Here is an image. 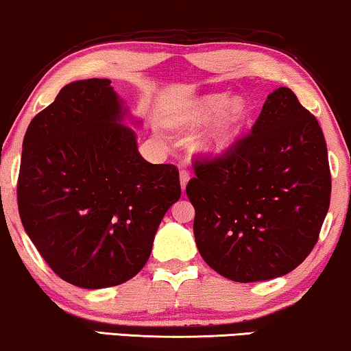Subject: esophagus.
<instances>
[{"label": "esophagus", "mask_w": 351, "mask_h": 351, "mask_svg": "<svg viewBox=\"0 0 351 351\" xmlns=\"http://www.w3.org/2000/svg\"><path fill=\"white\" fill-rule=\"evenodd\" d=\"M189 171L186 170V168H183V170L180 171V181H181V189H186V184H188V181H189Z\"/></svg>", "instance_id": "esophagus-1"}]
</instances>
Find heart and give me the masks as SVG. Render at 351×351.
Here are the masks:
<instances>
[{"label": "heart", "instance_id": "b5f03b06", "mask_svg": "<svg viewBox=\"0 0 351 351\" xmlns=\"http://www.w3.org/2000/svg\"><path fill=\"white\" fill-rule=\"evenodd\" d=\"M217 119L197 141L196 149L204 155L225 152L239 134L247 117V106L243 99L230 100L227 94L201 97L181 117L184 124H201L212 117Z\"/></svg>", "mask_w": 351, "mask_h": 351}]
</instances>
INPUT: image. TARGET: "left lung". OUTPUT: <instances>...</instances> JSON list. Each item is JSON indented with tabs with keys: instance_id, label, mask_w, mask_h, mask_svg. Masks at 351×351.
Segmentation results:
<instances>
[{
	"instance_id": "obj_1",
	"label": "left lung",
	"mask_w": 351,
	"mask_h": 351,
	"mask_svg": "<svg viewBox=\"0 0 351 351\" xmlns=\"http://www.w3.org/2000/svg\"><path fill=\"white\" fill-rule=\"evenodd\" d=\"M186 186L194 238L208 267L234 282L282 277L317 243L330 204L327 145L288 87L267 97L251 132L194 160Z\"/></svg>"
}]
</instances>
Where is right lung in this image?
<instances>
[{"label":"right lung","instance_id":"obj_1","mask_svg":"<svg viewBox=\"0 0 351 351\" xmlns=\"http://www.w3.org/2000/svg\"><path fill=\"white\" fill-rule=\"evenodd\" d=\"M108 79L64 86L35 114L22 143L17 206L53 272L97 290L124 283L152 251L158 225L181 196L178 168L154 165L118 124Z\"/></svg>","mask_w":351,"mask_h":351}]
</instances>
